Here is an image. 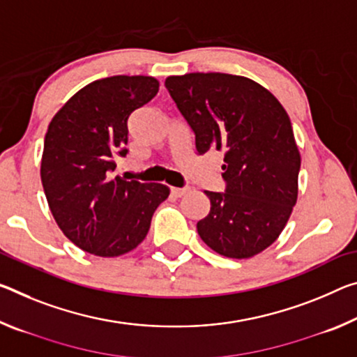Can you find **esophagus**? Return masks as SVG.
Returning a JSON list of instances; mask_svg holds the SVG:
<instances>
[{"label":"esophagus","mask_w":357,"mask_h":357,"mask_svg":"<svg viewBox=\"0 0 357 357\" xmlns=\"http://www.w3.org/2000/svg\"><path fill=\"white\" fill-rule=\"evenodd\" d=\"M189 192V188H172V194L174 197H183Z\"/></svg>","instance_id":"esophagus-1"}]
</instances>
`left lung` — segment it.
Returning a JSON list of instances; mask_svg holds the SVG:
<instances>
[{
  "label": "left lung",
  "instance_id": "left-lung-1",
  "mask_svg": "<svg viewBox=\"0 0 357 357\" xmlns=\"http://www.w3.org/2000/svg\"><path fill=\"white\" fill-rule=\"evenodd\" d=\"M165 87L194 130L199 154L224 149L225 192L197 222L200 238L230 259H250L275 243L298 195L301 152L291 119L267 89L245 76L189 73Z\"/></svg>",
  "mask_w": 357,
  "mask_h": 357
}]
</instances>
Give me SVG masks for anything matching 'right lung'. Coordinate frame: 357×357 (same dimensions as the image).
Masks as SVG:
<instances>
[{
    "label": "right lung",
    "instance_id": "right-lung-1",
    "mask_svg": "<svg viewBox=\"0 0 357 357\" xmlns=\"http://www.w3.org/2000/svg\"><path fill=\"white\" fill-rule=\"evenodd\" d=\"M152 76H112L87 84L49 123L41 181L50 213L70 241L100 257L133 251L146 238L167 185L116 176L126 157L128 116L155 97Z\"/></svg>",
    "mask_w": 357,
    "mask_h": 357
}]
</instances>
